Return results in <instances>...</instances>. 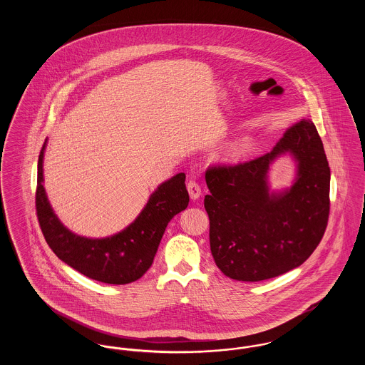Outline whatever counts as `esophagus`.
<instances>
[{"label": "esophagus", "mask_w": 365, "mask_h": 365, "mask_svg": "<svg viewBox=\"0 0 365 365\" xmlns=\"http://www.w3.org/2000/svg\"><path fill=\"white\" fill-rule=\"evenodd\" d=\"M187 191H189V194H190L191 200H197V198H200V195H201V187H200V185L195 182V180H189L187 182Z\"/></svg>", "instance_id": "esophagus-1"}]
</instances>
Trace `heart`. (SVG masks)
<instances>
[{
    "label": "heart",
    "mask_w": 365,
    "mask_h": 365,
    "mask_svg": "<svg viewBox=\"0 0 365 365\" xmlns=\"http://www.w3.org/2000/svg\"><path fill=\"white\" fill-rule=\"evenodd\" d=\"M249 148V143L246 142V140H240V142H237V143H234L231 148H230V150H228V155L230 156H240V155H242L246 152V149Z\"/></svg>",
    "instance_id": "obj_1"
}]
</instances>
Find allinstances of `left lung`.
Masks as SVG:
<instances>
[{
    "instance_id": "1",
    "label": "left lung",
    "mask_w": 365,
    "mask_h": 365,
    "mask_svg": "<svg viewBox=\"0 0 365 365\" xmlns=\"http://www.w3.org/2000/svg\"><path fill=\"white\" fill-rule=\"evenodd\" d=\"M289 151L299 163L295 185L269 195L272 161ZM213 260L231 279L259 282L299 267L322 241L330 215V167L311 120L290 127L269 153L205 173Z\"/></svg>"
}]
</instances>
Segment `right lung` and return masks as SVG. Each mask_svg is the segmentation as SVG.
<instances>
[{
    "label": "right lung",
    "mask_w": 365,
    "mask_h": 365,
    "mask_svg": "<svg viewBox=\"0 0 365 365\" xmlns=\"http://www.w3.org/2000/svg\"><path fill=\"white\" fill-rule=\"evenodd\" d=\"M43 150L45 143L38 158L35 209L42 234L54 255L97 282L125 284L140 278L153 262L165 227L189 205L186 175H175L164 182L150 195L135 222L122 232L104 240H90L72 234L53 213L42 185Z\"/></svg>",
    "instance_id": "obj_1"
}]
</instances>
